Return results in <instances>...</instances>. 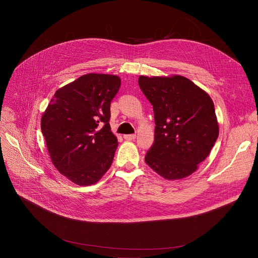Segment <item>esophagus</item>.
<instances>
[{
    "mask_svg": "<svg viewBox=\"0 0 258 258\" xmlns=\"http://www.w3.org/2000/svg\"><path fill=\"white\" fill-rule=\"evenodd\" d=\"M136 135L135 134H132V135H124V139L125 140H128V141H132V140H134V139H136Z\"/></svg>",
    "mask_w": 258,
    "mask_h": 258,
    "instance_id": "1",
    "label": "esophagus"
}]
</instances>
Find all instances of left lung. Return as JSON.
I'll use <instances>...</instances> for the list:
<instances>
[{
    "label": "left lung",
    "mask_w": 258,
    "mask_h": 258,
    "mask_svg": "<svg viewBox=\"0 0 258 258\" xmlns=\"http://www.w3.org/2000/svg\"><path fill=\"white\" fill-rule=\"evenodd\" d=\"M139 86L154 107L155 142L146 164L166 180L192 174L219 137V122L209 95L181 76H143Z\"/></svg>",
    "instance_id": "8db88e82"
}]
</instances>
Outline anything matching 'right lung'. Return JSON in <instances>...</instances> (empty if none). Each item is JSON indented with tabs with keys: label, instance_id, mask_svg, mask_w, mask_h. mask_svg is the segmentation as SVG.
Instances as JSON below:
<instances>
[{
	"label": "right lung",
	"instance_id": "add662e5",
	"mask_svg": "<svg viewBox=\"0 0 258 258\" xmlns=\"http://www.w3.org/2000/svg\"><path fill=\"white\" fill-rule=\"evenodd\" d=\"M120 85L117 75H83L58 89L42 116L52 163L76 185L97 183L112 165L118 140L110 105Z\"/></svg>",
	"mask_w": 258,
	"mask_h": 258
}]
</instances>
